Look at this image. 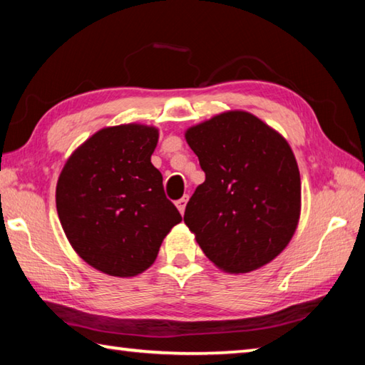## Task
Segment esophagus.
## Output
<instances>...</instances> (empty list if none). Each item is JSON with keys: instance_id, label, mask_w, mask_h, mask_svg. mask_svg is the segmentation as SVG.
Masks as SVG:
<instances>
[{"instance_id": "1", "label": "esophagus", "mask_w": 365, "mask_h": 365, "mask_svg": "<svg viewBox=\"0 0 365 365\" xmlns=\"http://www.w3.org/2000/svg\"><path fill=\"white\" fill-rule=\"evenodd\" d=\"M187 202H188V195H185V196L180 197V200L175 201V205H177V207H178V211H180V214L185 212V207H187Z\"/></svg>"}]
</instances>
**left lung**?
Masks as SVG:
<instances>
[{"label":"left lung","mask_w":365,"mask_h":365,"mask_svg":"<svg viewBox=\"0 0 365 365\" xmlns=\"http://www.w3.org/2000/svg\"><path fill=\"white\" fill-rule=\"evenodd\" d=\"M205 170L183 220L219 269L246 274L285 250L301 209V178L287 140L256 115L228 110L185 133Z\"/></svg>","instance_id":"left-lung-1"}]
</instances>
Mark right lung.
Wrapping results in <instances>:
<instances>
[{"label":"right lung","instance_id":"add662e5","mask_svg":"<svg viewBox=\"0 0 365 365\" xmlns=\"http://www.w3.org/2000/svg\"><path fill=\"white\" fill-rule=\"evenodd\" d=\"M158 138L156 128L138 123L103 128L59 175L56 207L66 237L85 262L108 275L146 270L182 220L151 164Z\"/></svg>","mask_w":365,"mask_h":365}]
</instances>
